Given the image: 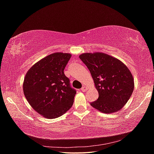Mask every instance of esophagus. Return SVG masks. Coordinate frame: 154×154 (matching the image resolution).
<instances>
[{"instance_id": "1", "label": "esophagus", "mask_w": 154, "mask_h": 154, "mask_svg": "<svg viewBox=\"0 0 154 154\" xmlns=\"http://www.w3.org/2000/svg\"><path fill=\"white\" fill-rule=\"evenodd\" d=\"M81 90H82L83 92H85V91H87V87H85V86H83L82 88H81Z\"/></svg>"}]
</instances>
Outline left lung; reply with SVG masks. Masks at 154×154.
<instances>
[{
    "mask_svg": "<svg viewBox=\"0 0 154 154\" xmlns=\"http://www.w3.org/2000/svg\"><path fill=\"white\" fill-rule=\"evenodd\" d=\"M80 58L89 70L99 93L98 98L91 105L106 114L119 110L134 88L128 67L118 59L102 53H83Z\"/></svg>",
    "mask_w": 154,
    "mask_h": 154,
    "instance_id": "obj_1",
    "label": "left lung"
}]
</instances>
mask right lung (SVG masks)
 <instances>
[{
    "label": "right lung",
    "mask_w": 154,
    "mask_h": 154,
    "mask_svg": "<svg viewBox=\"0 0 154 154\" xmlns=\"http://www.w3.org/2000/svg\"><path fill=\"white\" fill-rule=\"evenodd\" d=\"M71 57L68 53L51 54L36 63L25 76L23 90L26 99L45 118L61 116L73 104L76 91L63 72Z\"/></svg>",
    "instance_id": "add662e5"
}]
</instances>
